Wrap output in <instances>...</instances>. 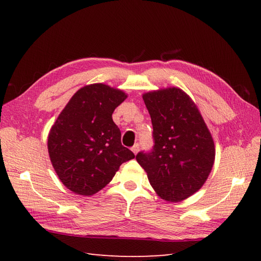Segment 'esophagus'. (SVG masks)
I'll return each instance as SVG.
<instances>
[{
    "label": "esophagus",
    "instance_id": "obj_1",
    "mask_svg": "<svg viewBox=\"0 0 261 261\" xmlns=\"http://www.w3.org/2000/svg\"><path fill=\"white\" fill-rule=\"evenodd\" d=\"M139 149H140V145H139V143H136V145L131 148V150L135 154H137L138 151H139Z\"/></svg>",
    "mask_w": 261,
    "mask_h": 261
}]
</instances>
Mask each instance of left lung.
Masks as SVG:
<instances>
[{"label":"left lung","mask_w":261,"mask_h":261,"mask_svg":"<svg viewBox=\"0 0 261 261\" xmlns=\"http://www.w3.org/2000/svg\"><path fill=\"white\" fill-rule=\"evenodd\" d=\"M152 123L153 147L137 162L165 201L180 202L203 186L212 170L214 142L197 107L180 88L142 95Z\"/></svg>","instance_id":"8db88e82"}]
</instances>
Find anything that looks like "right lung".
<instances>
[{"label":"right lung","mask_w":261,"mask_h":261,"mask_svg":"<svg viewBox=\"0 0 261 261\" xmlns=\"http://www.w3.org/2000/svg\"><path fill=\"white\" fill-rule=\"evenodd\" d=\"M126 94L105 84L77 91L59 114L48 136V152L63 184L90 196L112 180L120 166L135 158L122 146L112 113Z\"/></svg>","instance_id":"add662e5"}]
</instances>
